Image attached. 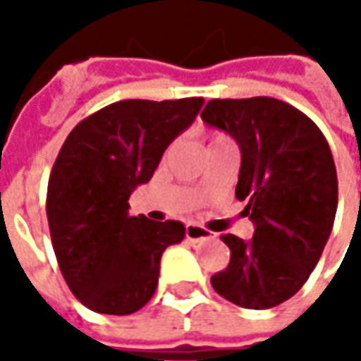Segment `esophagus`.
Masks as SVG:
<instances>
[{"label": "esophagus", "mask_w": 361, "mask_h": 361, "mask_svg": "<svg viewBox=\"0 0 361 361\" xmlns=\"http://www.w3.org/2000/svg\"><path fill=\"white\" fill-rule=\"evenodd\" d=\"M185 238L191 240V242H201V240H211L214 235H212L211 230L199 226V224H188L185 226Z\"/></svg>", "instance_id": "obj_1"}]
</instances>
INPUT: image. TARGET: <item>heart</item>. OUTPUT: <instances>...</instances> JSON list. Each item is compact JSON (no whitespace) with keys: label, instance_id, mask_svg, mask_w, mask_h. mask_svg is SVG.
<instances>
[{"label":"heart","instance_id":"heart-1","mask_svg":"<svg viewBox=\"0 0 361 361\" xmlns=\"http://www.w3.org/2000/svg\"><path fill=\"white\" fill-rule=\"evenodd\" d=\"M220 139H226V137H222V135H212L211 142H216V141H220Z\"/></svg>","mask_w":361,"mask_h":361}]
</instances>
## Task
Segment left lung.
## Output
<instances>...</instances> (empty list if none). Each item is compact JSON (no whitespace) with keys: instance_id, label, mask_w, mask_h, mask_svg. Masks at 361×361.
Returning <instances> with one entry per match:
<instances>
[{"instance_id":"left-lung-1","label":"left lung","mask_w":361,"mask_h":361,"mask_svg":"<svg viewBox=\"0 0 361 361\" xmlns=\"http://www.w3.org/2000/svg\"><path fill=\"white\" fill-rule=\"evenodd\" d=\"M201 118L240 145L235 197L255 226L250 242L220 235L230 263L211 284L240 307L269 310L305 284L325 250L338 204L333 152L303 111L271 96L214 98Z\"/></svg>"}]
</instances>
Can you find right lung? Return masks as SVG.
Listing matches in <instances>:
<instances>
[{"mask_svg":"<svg viewBox=\"0 0 361 361\" xmlns=\"http://www.w3.org/2000/svg\"><path fill=\"white\" fill-rule=\"evenodd\" d=\"M201 106L195 96L119 100L67 135L51 168L46 214L59 271L85 307L129 315L154 294L160 257L183 240L185 226L129 216V195L152 178Z\"/></svg>","mask_w":361,"mask_h":361,"instance_id":"right-lung-1","label":"right lung"}]
</instances>
